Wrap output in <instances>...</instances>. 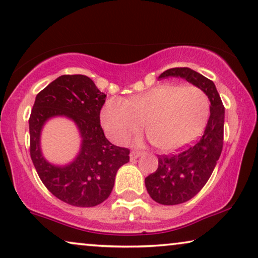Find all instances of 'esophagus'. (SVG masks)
<instances>
[{"instance_id":"esophagus-1","label":"esophagus","mask_w":258,"mask_h":258,"mask_svg":"<svg viewBox=\"0 0 258 258\" xmlns=\"http://www.w3.org/2000/svg\"><path fill=\"white\" fill-rule=\"evenodd\" d=\"M140 155H141V153L137 152V150H133V152L130 153V160H135V159L139 158Z\"/></svg>"}]
</instances>
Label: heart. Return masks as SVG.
<instances>
[{"label": "heart", "mask_w": 258, "mask_h": 258, "mask_svg": "<svg viewBox=\"0 0 258 258\" xmlns=\"http://www.w3.org/2000/svg\"><path fill=\"white\" fill-rule=\"evenodd\" d=\"M210 100L197 85L161 84L128 99L110 98L100 122L113 142L123 145L146 126L159 149L172 152L196 139L205 126Z\"/></svg>", "instance_id": "1"}]
</instances>
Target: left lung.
Returning a JSON list of instances; mask_svg holds the SVG:
<instances>
[{"label": "left lung", "mask_w": 258, "mask_h": 258, "mask_svg": "<svg viewBox=\"0 0 258 258\" xmlns=\"http://www.w3.org/2000/svg\"><path fill=\"white\" fill-rule=\"evenodd\" d=\"M180 77L205 91L210 99V117L203 136L192 146L173 155H159L155 172L145 179L150 198L161 205L188 202L205 186L223 149L225 109L215 83L188 68L169 69L159 79Z\"/></svg>", "instance_id": "left-lung-1"}]
</instances>
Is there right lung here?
<instances>
[{"label": "right lung", "instance_id": "1", "mask_svg": "<svg viewBox=\"0 0 258 258\" xmlns=\"http://www.w3.org/2000/svg\"><path fill=\"white\" fill-rule=\"evenodd\" d=\"M105 97L89 77L60 76L36 95L29 117V150L39 178L53 196L72 206L92 207L108 199L117 170L129 161L130 150L110 143L100 126ZM56 115L72 119L82 137L80 154L66 166L49 164L39 148L43 124Z\"/></svg>", "mask_w": 258, "mask_h": 258}]
</instances>
